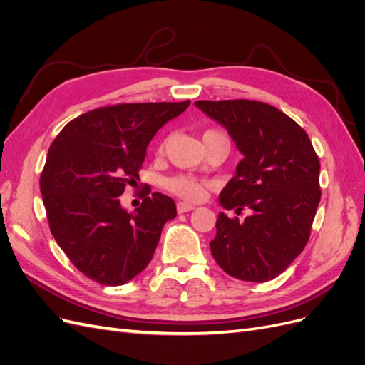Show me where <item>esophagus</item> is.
Returning a JSON list of instances; mask_svg holds the SVG:
<instances>
[{"label": "esophagus", "mask_w": 365, "mask_h": 365, "mask_svg": "<svg viewBox=\"0 0 365 365\" xmlns=\"http://www.w3.org/2000/svg\"><path fill=\"white\" fill-rule=\"evenodd\" d=\"M176 210H178V213H180V215H182V213L192 212V210H195V205H192V204H185V202H178V205H176Z\"/></svg>", "instance_id": "esophagus-1"}]
</instances>
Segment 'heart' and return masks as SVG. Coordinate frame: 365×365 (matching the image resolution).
Masks as SVG:
<instances>
[{
    "label": "heart",
    "mask_w": 365,
    "mask_h": 365,
    "mask_svg": "<svg viewBox=\"0 0 365 365\" xmlns=\"http://www.w3.org/2000/svg\"><path fill=\"white\" fill-rule=\"evenodd\" d=\"M204 137H225V135L219 130H207ZM164 185L169 192L175 193L176 196H180L187 201H201L204 200L207 193V182L195 178L192 175L180 173V175L170 176V178L164 181Z\"/></svg>",
    "instance_id": "1"
}]
</instances>
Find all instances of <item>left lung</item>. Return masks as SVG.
<instances>
[{"label":"left lung","mask_w":365,"mask_h":365,"mask_svg":"<svg viewBox=\"0 0 365 365\" xmlns=\"http://www.w3.org/2000/svg\"><path fill=\"white\" fill-rule=\"evenodd\" d=\"M222 125L244 155L219 195L225 210H251L244 222L219 213L210 242L216 263L231 277L268 282L306 247L322 197L319 161L306 132L268 103L197 101Z\"/></svg>","instance_id":"left-lung-1"}]
</instances>
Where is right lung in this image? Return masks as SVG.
Wrapping results in <instances>:
<instances>
[{
  "mask_svg": "<svg viewBox=\"0 0 365 365\" xmlns=\"http://www.w3.org/2000/svg\"><path fill=\"white\" fill-rule=\"evenodd\" d=\"M120 103L71 120L48 149L41 175L50 231L74 267L106 286L125 284L148 267L161 230L176 216L172 197L150 190L128 212L120 204L157 130L189 108Z\"/></svg>",
  "mask_w": 365,
  "mask_h": 365,
  "instance_id": "obj_1",
  "label": "right lung"
}]
</instances>
